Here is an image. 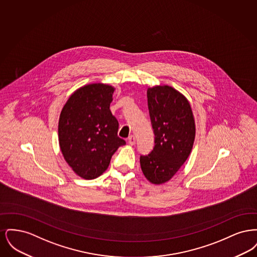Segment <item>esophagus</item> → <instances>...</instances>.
Masks as SVG:
<instances>
[{"mask_svg":"<svg viewBox=\"0 0 257 257\" xmlns=\"http://www.w3.org/2000/svg\"><path fill=\"white\" fill-rule=\"evenodd\" d=\"M128 144H129L130 146H135V144H136V138H135V136L131 135V136L128 138Z\"/></svg>","mask_w":257,"mask_h":257,"instance_id":"34e87169","label":"esophagus"}]
</instances>
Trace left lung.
Listing matches in <instances>:
<instances>
[{"instance_id":"obj_1","label":"left lung","mask_w":257,"mask_h":257,"mask_svg":"<svg viewBox=\"0 0 257 257\" xmlns=\"http://www.w3.org/2000/svg\"><path fill=\"white\" fill-rule=\"evenodd\" d=\"M147 102L155 146L140 163L147 180L160 185L171 180L191 154L196 123L189 100L171 86L148 87Z\"/></svg>"}]
</instances>
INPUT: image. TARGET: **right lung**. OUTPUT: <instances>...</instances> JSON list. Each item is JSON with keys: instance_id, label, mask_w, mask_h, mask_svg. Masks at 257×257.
Wrapping results in <instances>:
<instances>
[{"instance_id": "1", "label": "right lung", "mask_w": 257, "mask_h": 257, "mask_svg": "<svg viewBox=\"0 0 257 257\" xmlns=\"http://www.w3.org/2000/svg\"><path fill=\"white\" fill-rule=\"evenodd\" d=\"M114 90L102 83L81 86L60 114L59 144L63 158L86 180L106 171L113 153L126 144L117 136L118 121L110 110Z\"/></svg>"}]
</instances>
